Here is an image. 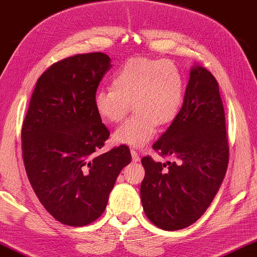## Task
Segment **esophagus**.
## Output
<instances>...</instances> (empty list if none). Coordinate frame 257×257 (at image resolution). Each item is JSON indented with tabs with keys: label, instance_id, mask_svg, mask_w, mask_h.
Returning <instances> with one entry per match:
<instances>
[{
	"label": "esophagus",
	"instance_id": "34e87169",
	"mask_svg": "<svg viewBox=\"0 0 257 257\" xmlns=\"http://www.w3.org/2000/svg\"><path fill=\"white\" fill-rule=\"evenodd\" d=\"M130 154H132L133 162H139V161H140V155L137 154V151H136V150L132 149V150H130Z\"/></svg>",
	"mask_w": 257,
	"mask_h": 257
}]
</instances>
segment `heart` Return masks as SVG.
<instances>
[{"label": "heart", "instance_id": "obj_1", "mask_svg": "<svg viewBox=\"0 0 257 257\" xmlns=\"http://www.w3.org/2000/svg\"><path fill=\"white\" fill-rule=\"evenodd\" d=\"M184 99V79L172 61L134 58L114 74L111 88H102L93 99L97 116L120 122L133 107L136 113L115 130L118 144L140 148L153 140L157 125L175 120Z\"/></svg>", "mask_w": 257, "mask_h": 257}]
</instances>
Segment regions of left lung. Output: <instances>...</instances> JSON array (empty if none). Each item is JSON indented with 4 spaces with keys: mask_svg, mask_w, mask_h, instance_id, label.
I'll return each mask as SVG.
<instances>
[{
    "mask_svg": "<svg viewBox=\"0 0 257 257\" xmlns=\"http://www.w3.org/2000/svg\"><path fill=\"white\" fill-rule=\"evenodd\" d=\"M153 148L176 161L162 164L142 158L144 213L162 229H183L208 208L228 166L225 110L211 72L201 66L191 70L182 109Z\"/></svg>",
    "mask_w": 257,
    "mask_h": 257,
    "instance_id": "left-lung-1",
    "label": "left lung"
}]
</instances>
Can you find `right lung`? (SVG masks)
I'll return each instance as SVG.
<instances>
[{
	"label": "right lung",
	"instance_id": "obj_1",
	"mask_svg": "<svg viewBox=\"0 0 257 257\" xmlns=\"http://www.w3.org/2000/svg\"><path fill=\"white\" fill-rule=\"evenodd\" d=\"M110 67L102 52L52 64L37 80L22 125L32 189L46 211L67 226H86L101 216L117 176L132 162L123 144L99 154L109 130L93 99Z\"/></svg>",
	"mask_w": 257,
	"mask_h": 257
}]
</instances>
